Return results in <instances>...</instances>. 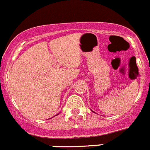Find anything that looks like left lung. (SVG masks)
Segmentation results:
<instances>
[{
    "mask_svg": "<svg viewBox=\"0 0 150 150\" xmlns=\"http://www.w3.org/2000/svg\"><path fill=\"white\" fill-rule=\"evenodd\" d=\"M92 112H93V111H92Z\"/></svg>",
    "mask_w": 150,
    "mask_h": 150,
    "instance_id": "8db88e82",
    "label": "left lung"
}]
</instances>
